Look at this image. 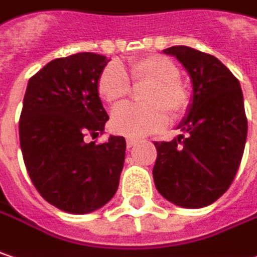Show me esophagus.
Listing matches in <instances>:
<instances>
[{"mask_svg": "<svg viewBox=\"0 0 257 257\" xmlns=\"http://www.w3.org/2000/svg\"><path fill=\"white\" fill-rule=\"evenodd\" d=\"M137 143H138L137 140H134V138H128V140H126V147H128V150H131L132 147H135Z\"/></svg>", "mask_w": 257, "mask_h": 257, "instance_id": "esophagus-1", "label": "esophagus"}]
</instances>
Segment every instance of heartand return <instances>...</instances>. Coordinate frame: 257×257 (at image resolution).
Masks as SVG:
<instances>
[{
    "mask_svg": "<svg viewBox=\"0 0 257 257\" xmlns=\"http://www.w3.org/2000/svg\"><path fill=\"white\" fill-rule=\"evenodd\" d=\"M134 83H148L143 101L147 104H120L112 112L110 126L116 134L128 138H141L154 134L167 125V114L176 119L186 112L189 93L179 80V69L161 55H150L129 62V75L125 68L110 62L101 69L97 80L100 97L107 103H117L131 91Z\"/></svg>",
    "mask_w": 257,
    "mask_h": 257,
    "instance_id": "b5f03b06",
    "label": "heart"
}]
</instances>
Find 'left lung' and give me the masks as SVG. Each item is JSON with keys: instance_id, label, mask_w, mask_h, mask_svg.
I'll return each mask as SVG.
<instances>
[{"instance_id": "1", "label": "left lung", "mask_w": 257, "mask_h": 257, "mask_svg": "<svg viewBox=\"0 0 257 257\" xmlns=\"http://www.w3.org/2000/svg\"><path fill=\"white\" fill-rule=\"evenodd\" d=\"M188 71L193 96L188 116L170 143H154L156 188L172 204L204 208L215 202L238 170L247 137L243 93L238 80L215 56L189 46L163 51Z\"/></svg>"}]
</instances>
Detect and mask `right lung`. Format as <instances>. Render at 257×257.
I'll use <instances>...</instances> for the list:
<instances>
[{
    "label": "right lung",
    "instance_id": "obj_1",
    "mask_svg": "<svg viewBox=\"0 0 257 257\" xmlns=\"http://www.w3.org/2000/svg\"><path fill=\"white\" fill-rule=\"evenodd\" d=\"M110 59L81 52L53 59L27 84L19 134L23 160L45 201L69 214H87L116 193L126 141L96 138L109 120L97 80Z\"/></svg>",
    "mask_w": 257,
    "mask_h": 257
}]
</instances>
